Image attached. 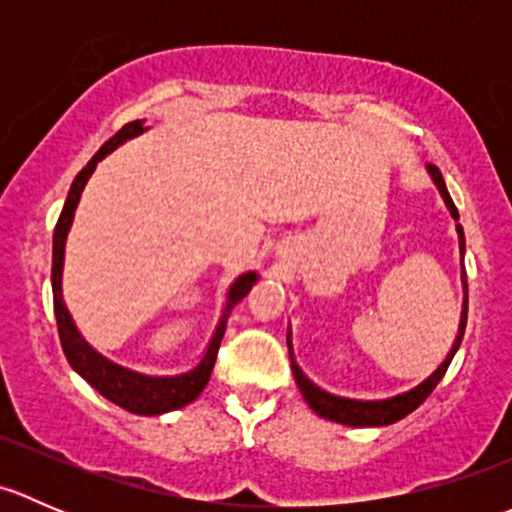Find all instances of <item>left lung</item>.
<instances>
[{"label":"left lung","mask_w":512,"mask_h":512,"mask_svg":"<svg viewBox=\"0 0 512 512\" xmlns=\"http://www.w3.org/2000/svg\"><path fill=\"white\" fill-rule=\"evenodd\" d=\"M428 173H431L433 183H436L438 190H441V195H443V200H446L451 215L458 220V210H456V205H453L451 195H448L441 170H438L436 165H428ZM456 227H458V237H461V255H463V250H466V237H463V227L461 225H456ZM463 285H466V302H463L461 327H458V337H456V342H453L451 352H448L446 359H443V364L438 366V369L433 371V374L428 376L426 381H421L416 389L406 391V394L391 396V399H384V401H354V399H342V396L327 394V391H322L319 386H314L312 381H309L307 376L299 371V366L294 364L292 347H289V359H292L294 381H297L299 391H302V396L307 399V404L312 406V411H317V414L322 418H329V421L344 423V426H389V423L401 421V418L409 416L411 411H416L418 406H421L423 401L428 399V394L436 389V384L443 379V374H446L451 359L456 356L458 347H461V339H463V332H466V319H468L466 270H463ZM287 344H289V339H287Z\"/></svg>","instance_id":"8db88e82"}]
</instances>
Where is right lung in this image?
<instances>
[{
	"label": "right lung",
	"instance_id": "right-lung-1",
	"mask_svg": "<svg viewBox=\"0 0 512 512\" xmlns=\"http://www.w3.org/2000/svg\"><path fill=\"white\" fill-rule=\"evenodd\" d=\"M146 131L143 128V121H131L121 128L113 138H108L94 158L89 160L84 170L76 175V180L71 183L69 198H66L64 210L59 215V223L54 227V252H51V289H54V314H56V327H59V339H61V349H64L66 359L69 364L74 366V371H79L86 381L103 396V399L113 401L121 409L131 411V414L138 416H158L165 414V411H175L183 409L185 404L195 401L200 396V391L205 389V384L210 381V374H213L215 366V356H218L220 342L225 337V327H227V314L230 309L250 292L252 285H255L257 275L255 272H245V275L237 277L232 282L230 292H227V304L225 312L220 317L218 329H215L213 339H210V347L205 352L200 364L195 369L185 371V374L178 376H146V374H136L131 369H123V366L113 364V361L103 359L101 354L94 352L89 344L84 342V337L76 329L74 319H71L69 309H66L64 297H61V270H64V245H66V235H69L71 220H74V210L79 205L81 190H84L86 180L91 178L94 173L96 163L101 158H106L108 153L113 151L116 146H121L123 141L133 136H141Z\"/></svg>",
	"mask_w": 512,
	"mask_h": 512
}]
</instances>
